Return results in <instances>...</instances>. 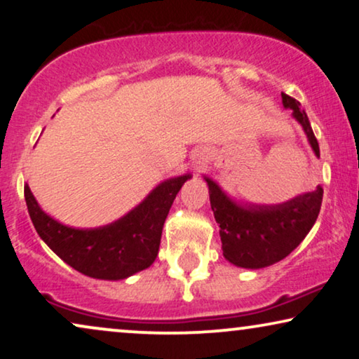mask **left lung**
<instances>
[{
	"label": "left lung",
	"mask_w": 359,
	"mask_h": 359,
	"mask_svg": "<svg viewBox=\"0 0 359 359\" xmlns=\"http://www.w3.org/2000/svg\"><path fill=\"white\" fill-rule=\"evenodd\" d=\"M283 104L302 126L313 154L320 156L318 142L301 102L281 93ZM209 186L210 208L222 240L225 259L240 268L258 269L286 258L306 238L320 212L323 189L297 196L287 203L274 205L237 204L220 189V186L204 176Z\"/></svg>",
	"instance_id": "8db88e82"
}]
</instances>
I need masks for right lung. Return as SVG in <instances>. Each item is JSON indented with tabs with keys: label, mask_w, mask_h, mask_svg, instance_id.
<instances>
[{
	"label": "right lung",
	"mask_w": 359,
	"mask_h": 359,
	"mask_svg": "<svg viewBox=\"0 0 359 359\" xmlns=\"http://www.w3.org/2000/svg\"><path fill=\"white\" fill-rule=\"evenodd\" d=\"M191 175L160 183L129 214L97 229H73L52 219L24 186L27 210L39 237L76 271L96 279H126L149 268L158 255L161 230L171 204Z\"/></svg>",
	"instance_id": "1"
}]
</instances>
